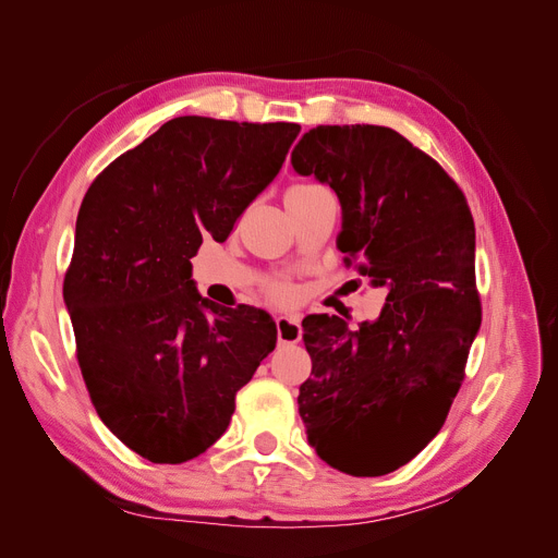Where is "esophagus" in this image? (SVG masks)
<instances>
[{"instance_id": "esophagus-1", "label": "esophagus", "mask_w": 558, "mask_h": 558, "mask_svg": "<svg viewBox=\"0 0 558 558\" xmlns=\"http://www.w3.org/2000/svg\"><path fill=\"white\" fill-rule=\"evenodd\" d=\"M276 328H278L280 343H299L301 341V324L296 318L280 316V318H276Z\"/></svg>"}]
</instances>
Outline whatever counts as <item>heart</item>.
<instances>
[{"mask_svg":"<svg viewBox=\"0 0 558 558\" xmlns=\"http://www.w3.org/2000/svg\"><path fill=\"white\" fill-rule=\"evenodd\" d=\"M314 187H316V185H294L284 196H296V194L310 192V190H314ZM262 291H264V296H267V301L274 303V305H278V307H287V305H291V303L296 301V289H294V284H291L289 280H282V278L264 282Z\"/></svg>","mask_w":558,"mask_h":558,"instance_id":"obj_1","label":"heart"}]
</instances>
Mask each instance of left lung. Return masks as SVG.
<instances>
[{
    "label": "left lung",
    "mask_w": 558,
    "mask_h": 558,
    "mask_svg": "<svg viewBox=\"0 0 558 558\" xmlns=\"http://www.w3.org/2000/svg\"><path fill=\"white\" fill-rule=\"evenodd\" d=\"M291 165L337 192L345 267L387 289L373 324L303 320L312 377L299 414L337 471L387 475L444 427L465 377L482 324L473 215L452 175L387 126L310 129Z\"/></svg>",
    "instance_id": "obj_1"
}]
</instances>
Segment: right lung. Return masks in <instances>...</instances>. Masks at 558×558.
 Returning a JSON list of instances; mask_svg holds the SVG:
<instances>
[{
  "mask_svg": "<svg viewBox=\"0 0 558 558\" xmlns=\"http://www.w3.org/2000/svg\"><path fill=\"white\" fill-rule=\"evenodd\" d=\"M299 133L291 122L175 117L83 196L63 280L76 360L104 425L144 459L208 450L276 348L267 312L198 296L190 259L205 238L226 242Z\"/></svg>",
  "mask_w": 558,
  "mask_h": 558,
  "instance_id": "right-lung-1",
  "label": "right lung"
}]
</instances>
